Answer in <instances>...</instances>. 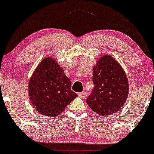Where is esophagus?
Listing matches in <instances>:
<instances>
[{
  "instance_id": "obj_1",
  "label": "esophagus",
  "mask_w": 154,
  "mask_h": 154,
  "mask_svg": "<svg viewBox=\"0 0 154 154\" xmlns=\"http://www.w3.org/2000/svg\"><path fill=\"white\" fill-rule=\"evenodd\" d=\"M78 96H79L80 98H83H83H86V93H85V92H81V93H79V94H78Z\"/></svg>"
}]
</instances>
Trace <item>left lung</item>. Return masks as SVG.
<instances>
[{"mask_svg": "<svg viewBox=\"0 0 154 154\" xmlns=\"http://www.w3.org/2000/svg\"><path fill=\"white\" fill-rule=\"evenodd\" d=\"M94 90L86 99L95 113L106 116L116 113L128 98V78L119 63L109 54L100 56L93 68Z\"/></svg>", "mask_w": 154, "mask_h": 154, "instance_id": "1", "label": "left lung"}]
</instances>
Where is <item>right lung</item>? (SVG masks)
I'll use <instances>...</instances> for the list:
<instances>
[{
    "label": "right lung",
    "mask_w": 154,
    "mask_h": 154,
    "mask_svg": "<svg viewBox=\"0 0 154 154\" xmlns=\"http://www.w3.org/2000/svg\"><path fill=\"white\" fill-rule=\"evenodd\" d=\"M28 95L34 109L43 116L61 113L77 97L71 89V81L52 57L43 58L34 70L28 84Z\"/></svg>",
    "instance_id": "1"
}]
</instances>
